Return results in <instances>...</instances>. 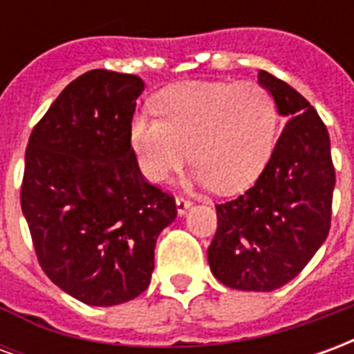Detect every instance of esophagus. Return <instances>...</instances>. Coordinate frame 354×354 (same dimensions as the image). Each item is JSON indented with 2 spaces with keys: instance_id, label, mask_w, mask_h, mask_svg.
<instances>
[{
  "instance_id": "obj_1",
  "label": "esophagus",
  "mask_w": 354,
  "mask_h": 354,
  "mask_svg": "<svg viewBox=\"0 0 354 354\" xmlns=\"http://www.w3.org/2000/svg\"><path fill=\"white\" fill-rule=\"evenodd\" d=\"M192 207V201L189 199H185V197H176V210H178V214L182 216L187 212V208Z\"/></svg>"
}]
</instances>
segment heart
<instances>
[{"mask_svg":"<svg viewBox=\"0 0 354 354\" xmlns=\"http://www.w3.org/2000/svg\"><path fill=\"white\" fill-rule=\"evenodd\" d=\"M159 119L134 115L131 146L142 174L165 182L187 159L192 182L237 193L254 184L277 136L273 96L254 81H201L165 88L155 98Z\"/></svg>","mask_w":354,"mask_h":354,"instance_id":"b5f03b06","label":"heart"}]
</instances>
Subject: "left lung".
<instances>
[{"instance_id":"1","label":"left lung","mask_w":354,"mask_h":354,"mask_svg":"<svg viewBox=\"0 0 354 354\" xmlns=\"http://www.w3.org/2000/svg\"><path fill=\"white\" fill-rule=\"evenodd\" d=\"M258 83L286 124L254 187L216 205L218 230L207 256L225 286L271 292L292 281L326 241L335 170L317 109L263 70Z\"/></svg>"}]
</instances>
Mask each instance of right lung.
<instances>
[{
	"instance_id": "add662e5",
	"label": "right lung",
	"mask_w": 354,
	"mask_h": 354,
	"mask_svg": "<svg viewBox=\"0 0 354 354\" xmlns=\"http://www.w3.org/2000/svg\"><path fill=\"white\" fill-rule=\"evenodd\" d=\"M138 75L91 70L73 80L28 140L20 192L39 266L87 305L109 307L149 286L155 243L176 218L147 184L131 146Z\"/></svg>"
}]
</instances>
